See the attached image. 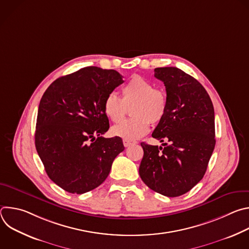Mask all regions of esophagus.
<instances>
[{
    "label": "esophagus",
    "mask_w": 249,
    "mask_h": 249,
    "mask_svg": "<svg viewBox=\"0 0 249 249\" xmlns=\"http://www.w3.org/2000/svg\"><path fill=\"white\" fill-rule=\"evenodd\" d=\"M134 144H137L136 142H134V141H130V140H126V139H124L123 140V145H124V147H130L131 145H134Z\"/></svg>",
    "instance_id": "obj_1"
}]
</instances>
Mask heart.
Segmentation results:
<instances>
[{
  "label": "heart",
  "mask_w": 249,
  "mask_h": 249,
  "mask_svg": "<svg viewBox=\"0 0 249 249\" xmlns=\"http://www.w3.org/2000/svg\"><path fill=\"white\" fill-rule=\"evenodd\" d=\"M131 107L132 118L112 127L113 135L126 140H136L146 135L150 122L157 124L163 118L167 108L166 93L139 75L133 76L122 89V98L109 92L103 102L104 112L111 121L120 122Z\"/></svg>",
  "instance_id": "heart-1"
}]
</instances>
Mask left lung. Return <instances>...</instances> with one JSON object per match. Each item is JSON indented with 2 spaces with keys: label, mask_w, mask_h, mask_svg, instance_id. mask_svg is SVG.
<instances>
[{
  "label": "left lung",
  "mask_w": 249,
  "mask_h": 249,
  "mask_svg": "<svg viewBox=\"0 0 249 249\" xmlns=\"http://www.w3.org/2000/svg\"><path fill=\"white\" fill-rule=\"evenodd\" d=\"M155 77L164 84L167 108L152 136L169 144L141 143L139 173L152 190L177 197L190 191L207 170L216 145L214 106L204 87L178 68H156Z\"/></svg>",
  "instance_id": "left-lung-1"
}]
</instances>
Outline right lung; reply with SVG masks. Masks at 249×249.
Here are the masks:
<instances>
[{
    "instance_id": "obj_1",
    "label": "right lung",
    "mask_w": 249,
    "mask_h": 249,
    "mask_svg": "<svg viewBox=\"0 0 249 249\" xmlns=\"http://www.w3.org/2000/svg\"><path fill=\"white\" fill-rule=\"evenodd\" d=\"M122 78L115 70L86 67L54 81L40 100L35 147L49 178L69 193L99 186L124 151L120 137H101L109 129L104 99Z\"/></svg>"
}]
</instances>
